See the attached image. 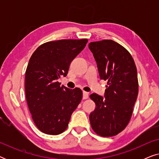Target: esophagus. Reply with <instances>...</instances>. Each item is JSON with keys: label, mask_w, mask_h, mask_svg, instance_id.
<instances>
[{"label": "esophagus", "mask_w": 159, "mask_h": 159, "mask_svg": "<svg viewBox=\"0 0 159 159\" xmlns=\"http://www.w3.org/2000/svg\"><path fill=\"white\" fill-rule=\"evenodd\" d=\"M88 97H89L88 93L85 92V91H83V96H82V98H83L84 100H85V99H88Z\"/></svg>", "instance_id": "obj_1"}]
</instances>
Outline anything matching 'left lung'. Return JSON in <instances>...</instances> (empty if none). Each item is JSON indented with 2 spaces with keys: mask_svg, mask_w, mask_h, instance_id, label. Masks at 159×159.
I'll use <instances>...</instances> for the list:
<instances>
[{
  "mask_svg": "<svg viewBox=\"0 0 159 159\" xmlns=\"http://www.w3.org/2000/svg\"><path fill=\"white\" fill-rule=\"evenodd\" d=\"M89 48L96 61L101 80H107L105 95L93 93L95 109L90 114L91 127L102 137L116 135L131 119L138 94L137 68L131 54L111 40L92 42Z\"/></svg>",
  "mask_w": 159,
  "mask_h": 159,
  "instance_id": "8db88e82",
  "label": "left lung"
}]
</instances>
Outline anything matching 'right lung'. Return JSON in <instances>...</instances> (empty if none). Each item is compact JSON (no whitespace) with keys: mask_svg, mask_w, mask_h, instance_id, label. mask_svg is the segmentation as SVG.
I'll return each mask as SVG.
<instances>
[{"mask_svg":"<svg viewBox=\"0 0 159 159\" xmlns=\"http://www.w3.org/2000/svg\"><path fill=\"white\" fill-rule=\"evenodd\" d=\"M88 39L59 40L40 45L32 53L25 73V93L37 127L43 133L59 134L68 127L71 116L81 102L82 92L61 86L69 65Z\"/></svg>","mask_w":159,"mask_h":159,"instance_id":"obj_1","label":"right lung"}]
</instances>
